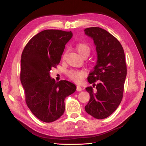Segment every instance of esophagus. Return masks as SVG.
I'll return each mask as SVG.
<instances>
[{"mask_svg": "<svg viewBox=\"0 0 146 146\" xmlns=\"http://www.w3.org/2000/svg\"><path fill=\"white\" fill-rule=\"evenodd\" d=\"M82 90V87H81L80 86L77 85V91H81Z\"/></svg>", "mask_w": 146, "mask_h": 146, "instance_id": "34e87169", "label": "esophagus"}]
</instances>
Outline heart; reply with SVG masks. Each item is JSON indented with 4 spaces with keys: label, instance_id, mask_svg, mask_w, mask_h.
<instances>
[{
    "label": "heart",
    "instance_id": "1",
    "mask_svg": "<svg viewBox=\"0 0 146 146\" xmlns=\"http://www.w3.org/2000/svg\"><path fill=\"white\" fill-rule=\"evenodd\" d=\"M76 49L80 55L84 58H86L91 53V48L90 46L85 42L78 43L76 45ZM67 76L70 80L80 83L83 80L84 77H85V72L83 70L71 69L67 72Z\"/></svg>",
    "mask_w": 146,
    "mask_h": 146
}]
</instances>
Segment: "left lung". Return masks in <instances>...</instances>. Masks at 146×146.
I'll return each mask as SVG.
<instances>
[{
    "mask_svg": "<svg viewBox=\"0 0 146 146\" xmlns=\"http://www.w3.org/2000/svg\"><path fill=\"white\" fill-rule=\"evenodd\" d=\"M84 32L93 39L98 53L97 64L88 77L92 86L86 88L90 99L85 111L94 118L105 119L115 111L123 98L127 76L124 51L120 42L103 29L90 27Z\"/></svg>",
    "mask_w": 146,
    "mask_h": 146,
    "instance_id": "8db88e82",
    "label": "left lung"
}]
</instances>
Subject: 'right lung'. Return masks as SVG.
Returning <instances> with one entry per match:
<instances>
[{
    "label": "right lung",
    "instance_id": "right-lung-1",
    "mask_svg": "<svg viewBox=\"0 0 146 146\" xmlns=\"http://www.w3.org/2000/svg\"><path fill=\"white\" fill-rule=\"evenodd\" d=\"M71 31L45 30L31 38L21 55L20 78L25 99L34 115L44 122H52L64 113V99L76 91L74 84L56 82L50 70L61 60Z\"/></svg>",
    "mask_w": 146,
    "mask_h": 146
}]
</instances>
